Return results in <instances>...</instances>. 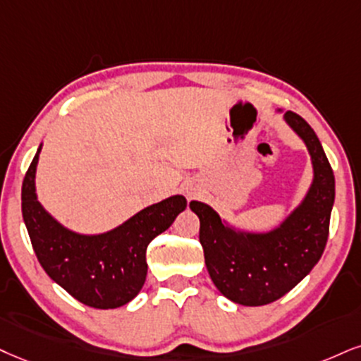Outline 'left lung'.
Here are the masks:
<instances>
[{
    "label": "left lung",
    "instance_id": "left-lung-1",
    "mask_svg": "<svg viewBox=\"0 0 361 361\" xmlns=\"http://www.w3.org/2000/svg\"><path fill=\"white\" fill-rule=\"evenodd\" d=\"M286 122L305 140L314 180L305 202L269 234H238L222 224L214 209L190 202L199 216V241L216 288L234 303L262 306L291 291L322 257L330 234L335 176L317 133L300 115L288 110Z\"/></svg>",
    "mask_w": 361,
    "mask_h": 361
}]
</instances>
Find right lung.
Wrapping results in <instances>:
<instances>
[{
    "label": "right lung",
    "mask_w": 361,
    "mask_h": 361,
    "mask_svg": "<svg viewBox=\"0 0 361 361\" xmlns=\"http://www.w3.org/2000/svg\"><path fill=\"white\" fill-rule=\"evenodd\" d=\"M38 152L25 173L21 212L39 264L80 303L100 310L128 303L145 283L147 246L171 228L188 202L182 195H173L106 234H75L58 224L37 201Z\"/></svg>",
    "instance_id": "1"
}]
</instances>
